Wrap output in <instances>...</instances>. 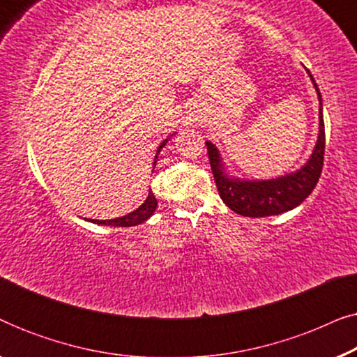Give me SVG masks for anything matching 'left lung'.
<instances>
[{"label": "left lung", "instance_id": "left-lung-1", "mask_svg": "<svg viewBox=\"0 0 357 357\" xmlns=\"http://www.w3.org/2000/svg\"><path fill=\"white\" fill-rule=\"evenodd\" d=\"M309 73V71H307ZM312 84L319 96V138L307 162L296 172L281 175L270 180H243L229 175L226 165L216 144L206 141L208 155L211 170L216 180L219 197L232 211L248 218L276 216V214L291 211L304 202L319 182L321 167H324L325 153V125L324 109H321V94L319 86L309 73Z\"/></svg>", "mask_w": 357, "mask_h": 357}]
</instances>
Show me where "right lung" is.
<instances>
[{"label":"right lung","instance_id":"1","mask_svg":"<svg viewBox=\"0 0 357 357\" xmlns=\"http://www.w3.org/2000/svg\"><path fill=\"white\" fill-rule=\"evenodd\" d=\"M167 139H164L162 143L159 144L158 148V153H155V158H154V165L158 162V154L160 153V149L164 148L165 144H167ZM155 208H158V199H155L154 193L149 192L148 198L144 199V203L141 204L139 208H136L135 211H131L128 214H125V216L121 218H115V219H86V221L89 222H94V224H102V226H114V227H131V226H138V224L148 221V219L153 216Z\"/></svg>","mask_w":357,"mask_h":357}]
</instances>
